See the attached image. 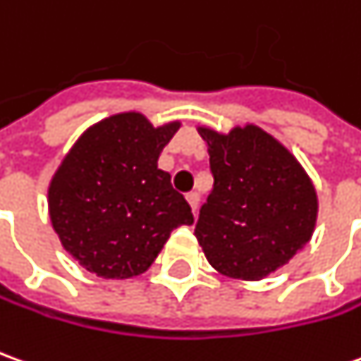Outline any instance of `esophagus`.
<instances>
[{
    "label": "esophagus",
    "mask_w": 361,
    "mask_h": 361,
    "mask_svg": "<svg viewBox=\"0 0 361 361\" xmlns=\"http://www.w3.org/2000/svg\"><path fill=\"white\" fill-rule=\"evenodd\" d=\"M185 199H188L189 207H191V211H193V215H195V211H197V205H199V195L195 193V191H191V193L185 195Z\"/></svg>",
    "instance_id": "1"
}]
</instances>
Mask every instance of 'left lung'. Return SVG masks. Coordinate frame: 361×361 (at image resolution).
Listing matches in <instances>:
<instances>
[{"instance_id": "8db88e82", "label": "left lung", "mask_w": 361, "mask_h": 361, "mask_svg": "<svg viewBox=\"0 0 361 361\" xmlns=\"http://www.w3.org/2000/svg\"><path fill=\"white\" fill-rule=\"evenodd\" d=\"M209 146L213 191L195 236L223 276L258 281L311 240L317 191L286 146L254 125L221 135L199 127Z\"/></svg>"}]
</instances>
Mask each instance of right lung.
Listing matches in <instances>:
<instances>
[{
	"label": "right lung",
	"instance_id": "right-lung-1",
	"mask_svg": "<svg viewBox=\"0 0 361 361\" xmlns=\"http://www.w3.org/2000/svg\"><path fill=\"white\" fill-rule=\"evenodd\" d=\"M180 128H154L140 113H119L85 130L49 188V211L62 246L105 279H128L152 266L170 233L193 224L158 156Z\"/></svg>",
	"mask_w": 361,
	"mask_h": 361
}]
</instances>
